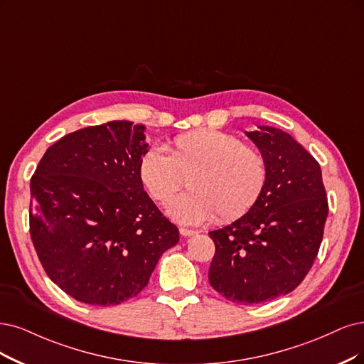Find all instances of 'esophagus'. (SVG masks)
<instances>
[{"instance_id":"34e87169","label":"esophagus","mask_w":364,"mask_h":364,"mask_svg":"<svg viewBox=\"0 0 364 364\" xmlns=\"http://www.w3.org/2000/svg\"><path fill=\"white\" fill-rule=\"evenodd\" d=\"M180 234L183 237H192V235H196L198 232L193 230H187V228H180Z\"/></svg>"}]
</instances>
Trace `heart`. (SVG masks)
<instances>
[{
	"label": "heart",
	"instance_id": "1",
	"mask_svg": "<svg viewBox=\"0 0 364 364\" xmlns=\"http://www.w3.org/2000/svg\"><path fill=\"white\" fill-rule=\"evenodd\" d=\"M267 160L259 148L219 130L183 133L168 153L151 146L139 160V177L156 200H166L189 177V193L169 200L166 211L183 225L226 223L245 216L267 181Z\"/></svg>",
	"mask_w": 364,
	"mask_h": 364
}]
</instances>
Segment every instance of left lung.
Returning <instances> with one entry per match:
<instances>
[{
  "instance_id": "left-lung-1",
  "label": "left lung",
  "mask_w": 364,
  "mask_h": 364,
  "mask_svg": "<svg viewBox=\"0 0 364 364\" xmlns=\"http://www.w3.org/2000/svg\"><path fill=\"white\" fill-rule=\"evenodd\" d=\"M246 132L267 160L264 191L243 218L208 232L210 285L226 300L259 304L297 288L316 258L328 214L318 161L289 133Z\"/></svg>"
}]
</instances>
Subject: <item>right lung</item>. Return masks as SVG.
I'll return each mask as SVG.
<instances>
[{"label": "right lung", "instance_id": "obj_1", "mask_svg": "<svg viewBox=\"0 0 364 364\" xmlns=\"http://www.w3.org/2000/svg\"><path fill=\"white\" fill-rule=\"evenodd\" d=\"M145 126L109 121L50 145L31 178L30 234L49 279L80 303L138 295L161 253L178 243L144 191Z\"/></svg>", "mask_w": 364, "mask_h": 364}]
</instances>
